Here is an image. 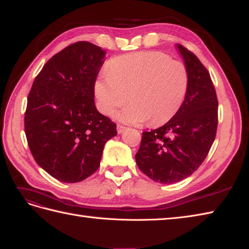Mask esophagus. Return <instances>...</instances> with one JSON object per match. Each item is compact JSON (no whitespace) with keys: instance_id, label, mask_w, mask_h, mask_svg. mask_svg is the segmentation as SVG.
Here are the masks:
<instances>
[{"instance_id":"34e87169","label":"esophagus","mask_w":249,"mask_h":249,"mask_svg":"<svg viewBox=\"0 0 249 249\" xmlns=\"http://www.w3.org/2000/svg\"><path fill=\"white\" fill-rule=\"evenodd\" d=\"M116 129H118V134H122L123 131L126 130V127H124V126H122V125H118L116 126Z\"/></svg>"}]
</instances>
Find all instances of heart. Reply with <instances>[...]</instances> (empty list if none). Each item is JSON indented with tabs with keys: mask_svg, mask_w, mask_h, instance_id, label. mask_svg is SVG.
I'll return each instance as SVG.
<instances>
[{
	"mask_svg": "<svg viewBox=\"0 0 249 249\" xmlns=\"http://www.w3.org/2000/svg\"><path fill=\"white\" fill-rule=\"evenodd\" d=\"M188 87L189 74L182 62L160 52H138L112 60L94 90L101 113L111 115L130 98L131 104L118 112L116 119L131 125L151 121L159 126L176 115Z\"/></svg>",
	"mask_w": 249,
	"mask_h": 249,
	"instance_id": "obj_1",
	"label": "heart"
}]
</instances>
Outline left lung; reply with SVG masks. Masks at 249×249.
Returning a JSON list of instances; mask_svg holds the SVG:
<instances>
[{"mask_svg": "<svg viewBox=\"0 0 249 249\" xmlns=\"http://www.w3.org/2000/svg\"><path fill=\"white\" fill-rule=\"evenodd\" d=\"M176 48L189 74L187 96L166 124L143 131L136 154L141 172L163 184L179 182L196 172L212 148L218 125V100L207 69L187 48L180 44Z\"/></svg>", "mask_w": 249, "mask_h": 249, "instance_id": "left-lung-1", "label": "left lung"}]
</instances>
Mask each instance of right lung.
I'll return each instance as SVG.
<instances>
[{"instance_id": "obj_1", "label": "right lung", "mask_w": 249, "mask_h": 249, "mask_svg": "<svg viewBox=\"0 0 249 249\" xmlns=\"http://www.w3.org/2000/svg\"><path fill=\"white\" fill-rule=\"evenodd\" d=\"M106 51L77 42L53 56L28 96L24 133L36 162L62 182H80L98 169L116 125L95 106V82Z\"/></svg>"}]
</instances>
